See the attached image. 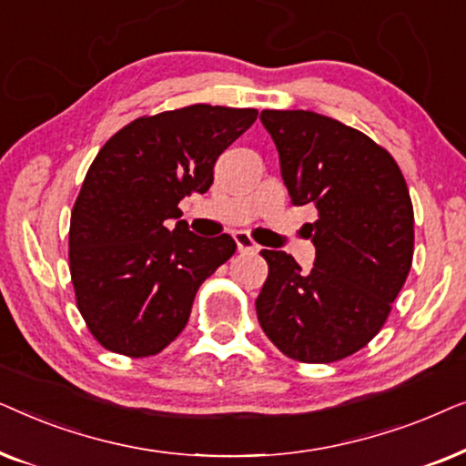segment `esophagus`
<instances>
[{
  "label": "esophagus",
  "instance_id": "34e87169",
  "mask_svg": "<svg viewBox=\"0 0 466 466\" xmlns=\"http://www.w3.org/2000/svg\"><path fill=\"white\" fill-rule=\"evenodd\" d=\"M233 239H235V244H238V250L239 252L257 254L260 250V246L254 244V239L248 233H244V231H235L233 233Z\"/></svg>",
  "mask_w": 466,
  "mask_h": 466
}]
</instances>
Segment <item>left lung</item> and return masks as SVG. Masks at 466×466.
<instances>
[{
	"mask_svg": "<svg viewBox=\"0 0 466 466\" xmlns=\"http://www.w3.org/2000/svg\"><path fill=\"white\" fill-rule=\"evenodd\" d=\"M295 206H316L308 225L316 260L263 250L269 276L257 299L260 329L279 352L333 362L384 327L413 257V208L399 165L371 137L309 110H263Z\"/></svg>",
	"mask_w": 466,
	"mask_h": 466,
	"instance_id": "obj_1",
	"label": "left lung"
}]
</instances>
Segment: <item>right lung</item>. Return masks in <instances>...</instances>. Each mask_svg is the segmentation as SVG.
Returning <instances> with one entry per match:
<instances>
[{
  "mask_svg": "<svg viewBox=\"0 0 466 466\" xmlns=\"http://www.w3.org/2000/svg\"><path fill=\"white\" fill-rule=\"evenodd\" d=\"M257 116L252 107L188 106L133 120L97 152L72 209L69 271L101 346L144 359L187 327L197 290L235 241L188 231L177 203L208 193L216 158Z\"/></svg>",
  "mask_w": 466,
  "mask_h": 466,
  "instance_id": "obj_1",
  "label": "right lung"
}]
</instances>
